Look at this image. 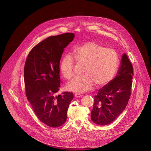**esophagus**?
I'll return each instance as SVG.
<instances>
[{"label": "esophagus", "mask_w": 151, "mask_h": 151, "mask_svg": "<svg viewBox=\"0 0 151 151\" xmlns=\"http://www.w3.org/2000/svg\"><path fill=\"white\" fill-rule=\"evenodd\" d=\"M82 96H83L82 95H81V94H75V98H80V97H82Z\"/></svg>", "instance_id": "esophagus-1"}]
</instances>
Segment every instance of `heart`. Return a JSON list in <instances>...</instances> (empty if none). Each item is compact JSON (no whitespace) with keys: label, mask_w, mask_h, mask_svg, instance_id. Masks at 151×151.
I'll return each instance as SVG.
<instances>
[{"label":"heart","mask_w":151,"mask_h":151,"mask_svg":"<svg viewBox=\"0 0 151 151\" xmlns=\"http://www.w3.org/2000/svg\"><path fill=\"white\" fill-rule=\"evenodd\" d=\"M76 62L83 65L82 73L67 85L68 90L78 93L87 92L94 85L100 87L109 83L115 77L119 66V56L112 48H106L96 42H88L73 51ZM74 60L70 55H64L60 64V71L67 79L74 76Z\"/></svg>","instance_id":"1"}]
</instances>
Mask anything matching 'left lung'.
<instances>
[{
	"mask_svg": "<svg viewBox=\"0 0 151 151\" xmlns=\"http://www.w3.org/2000/svg\"><path fill=\"white\" fill-rule=\"evenodd\" d=\"M133 66L126 54H124L116 76L109 83L98 90L94 96L91 112L93 122L100 125L114 121L125 109L131 95Z\"/></svg>",
	"mask_w": 151,
	"mask_h": 151,
	"instance_id": "8db88e82",
	"label": "left lung"
}]
</instances>
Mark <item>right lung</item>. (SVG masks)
<instances>
[{"mask_svg": "<svg viewBox=\"0 0 151 151\" xmlns=\"http://www.w3.org/2000/svg\"><path fill=\"white\" fill-rule=\"evenodd\" d=\"M74 37V33H66L45 39L33 48L25 63L27 99L39 119L51 127H58L66 122L69 106L73 98L70 92L55 94L60 87L61 55Z\"/></svg>", "mask_w": 151, "mask_h": 151, "instance_id": "1", "label": "right lung"}]
</instances>
